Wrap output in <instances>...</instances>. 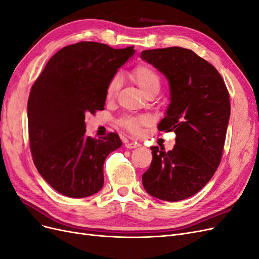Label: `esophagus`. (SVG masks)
<instances>
[{
    "label": "esophagus",
    "mask_w": 259,
    "mask_h": 259,
    "mask_svg": "<svg viewBox=\"0 0 259 259\" xmlns=\"http://www.w3.org/2000/svg\"><path fill=\"white\" fill-rule=\"evenodd\" d=\"M140 145L138 143H134V142H130V140H126L125 142V147L126 148H130V149H134V148H137L139 147Z\"/></svg>",
    "instance_id": "esophagus-1"
}]
</instances>
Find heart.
Wrapping results in <instances>:
<instances>
[{
	"label": "heart",
	"instance_id": "b5f03b06",
	"mask_svg": "<svg viewBox=\"0 0 259 259\" xmlns=\"http://www.w3.org/2000/svg\"><path fill=\"white\" fill-rule=\"evenodd\" d=\"M132 76L134 81L138 84L145 94L150 92H159L161 88V77L155 70L147 64H142L137 66L132 72ZM121 86V74H114L106 88V97L111 99L114 97L116 92ZM146 123V119L143 116H126L120 121L121 126L127 130L132 134H137L142 125Z\"/></svg>",
	"mask_w": 259,
	"mask_h": 259
}]
</instances>
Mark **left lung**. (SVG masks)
Masks as SVG:
<instances>
[{
  "label": "left lung",
  "mask_w": 259,
  "mask_h": 259,
  "mask_svg": "<svg viewBox=\"0 0 259 259\" xmlns=\"http://www.w3.org/2000/svg\"><path fill=\"white\" fill-rule=\"evenodd\" d=\"M140 57L168 81L169 105L158 128L176 133L173 150L151 147L152 162L143 185L156 199L185 200L209 182L221 162L230 117L229 93L217 70L190 50H148Z\"/></svg>",
  "instance_id": "left-lung-1"
}]
</instances>
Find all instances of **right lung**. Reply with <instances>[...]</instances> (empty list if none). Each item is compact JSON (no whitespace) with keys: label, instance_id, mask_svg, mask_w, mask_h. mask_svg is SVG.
I'll use <instances>...</instances> for the list:
<instances>
[{"label":"right lung","instance_id":"1","mask_svg":"<svg viewBox=\"0 0 259 259\" xmlns=\"http://www.w3.org/2000/svg\"><path fill=\"white\" fill-rule=\"evenodd\" d=\"M80 42L58 51L32 85L28 99L30 150L40 175L59 193L86 198L104 186V163L122 146L117 134L85 136V114L104 110L106 88L133 55Z\"/></svg>","mask_w":259,"mask_h":259}]
</instances>
